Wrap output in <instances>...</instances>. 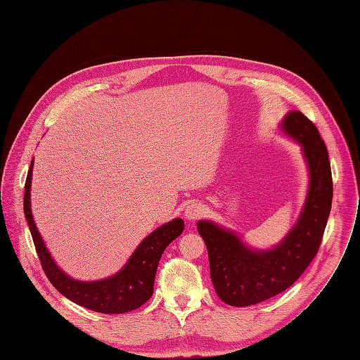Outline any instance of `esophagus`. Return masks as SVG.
<instances>
[{
    "mask_svg": "<svg viewBox=\"0 0 360 360\" xmlns=\"http://www.w3.org/2000/svg\"><path fill=\"white\" fill-rule=\"evenodd\" d=\"M202 214H204V207L200 202H191L184 210V217L188 221H194V219L200 218Z\"/></svg>",
    "mask_w": 360,
    "mask_h": 360,
    "instance_id": "34e87169",
    "label": "esophagus"
}]
</instances>
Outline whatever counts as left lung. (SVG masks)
<instances>
[{
    "instance_id": "8db88e82",
    "label": "left lung",
    "mask_w": 360,
    "mask_h": 360,
    "mask_svg": "<svg viewBox=\"0 0 360 360\" xmlns=\"http://www.w3.org/2000/svg\"><path fill=\"white\" fill-rule=\"evenodd\" d=\"M280 129L301 146L309 177L305 202L287 235L270 249H255L235 231L208 219L197 222L214 288L232 307L253 305L288 288L315 257L329 217L330 163L318 129L300 111L287 112Z\"/></svg>"
}]
</instances>
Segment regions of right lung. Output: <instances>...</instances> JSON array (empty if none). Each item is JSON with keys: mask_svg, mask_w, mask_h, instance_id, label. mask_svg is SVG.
Wrapping results in <instances>:
<instances>
[{"mask_svg": "<svg viewBox=\"0 0 360 360\" xmlns=\"http://www.w3.org/2000/svg\"><path fill=\"white\" fill-rule=\"evenodd\" d=\"M32 169L34 160L25 183L24 212L42 267L55 288L70 301L103 314H124L143 305L153 294L159 260L169 243L181 235L184 221L174 218L149 233L115 274L94 281L76 280L56 264L35 225L31 208Z\"/></svg>", "mask_w": 360, "mask_h": 360, "instance_id": "1", "label": "right lung"}]
</instances>
